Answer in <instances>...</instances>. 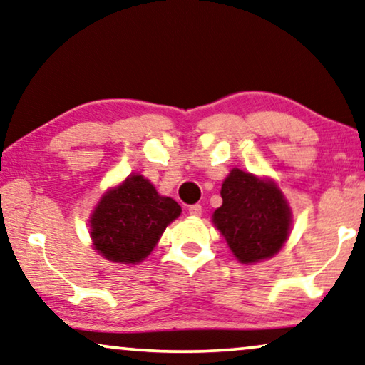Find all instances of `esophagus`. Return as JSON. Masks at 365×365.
Masks as SVG:
<instances>
[{
    "mask_svg": "<svg viewBox=\"0 0 365 365\" xmlns=\"http://www.w3.org/2000/svg\"><path fill=\"white\" fill-rule=\"evenodd\" d=\"M201 206L200 205H192V206H188V213L192 215V216H201Z\"/></svg>",
    "mask_w": 365,
    "mask_h": 365,
    "instance_id": "1",
    "label": "esophagus"
}]
</instances>
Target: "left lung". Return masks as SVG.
<instances>
[{
	"mask_svg": "<svg viewBox=\"0 0 365 365\" xmlns=\"http://www.w3.org/2000/svg\"><path fill=\"white\" fill-rule=\"evenodd\" d=\"M213 225L241 264L252 265L280 251L290 235L292 211L270 178L232 168L221 187Z\"/></svg>",
	"mask_w": 365,
	"mask_h": 365,
	"instance_id": "1",
	"label": "left lung"
}]
</instances>
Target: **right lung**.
Wrapping results in <instances>:
<instances>
[{
	"instance_id": "1",
	"label": "right lung",
	"mask_w": 365,
	"mask_h": 365,
	"mask_svg": "<svg viewBox=\"0 0 365 365\" xmlns=\"http://www.w3.org/2000/svg\"><path fill=\"white\" fill-rule=\"evenodd\" d=\"M180 213V205L157 193L148 178L139 173L129 175L108 190L95 206L90 220L93 249L116 264L143 262Z\"/></svg>"
}]
</instances>
